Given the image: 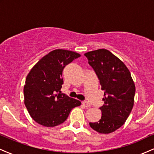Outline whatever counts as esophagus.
Listing matches in <instances>:
<instances>
[{"mask_svg":"<svg viewBox=\"0 0 154 154\" xmlns=\"http://www.w3.org/2000/svg\"><path fill=\"white\" fill-rule=\"evenodd\" d=\"M82 104L83 106H84L85 107H87V108L91 107V103H89L87 101H82Z\"/></svg>","mask_w":154,"mask_h":154,"instance_id":"obj_1","label":"esophagus"}]
</instances>
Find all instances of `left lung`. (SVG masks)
I'll return each instance as SVG.
<instances>
[{
  "label": "left lung",
  "mask_w": 154,
  "mask_h": 154,
  "mask_svg": "<svg viewBox=\"0 0 154 154\" xmlns=\"http://www.w3.org/2000/svg\"><path fill=\"white\" fill-rule=\"evenodd\" d=\"M84 55L104 91V104L100 108L101 119L90 122V126L99 133H111L122 126L131 112L135 83L126 65L109 51L98 49Z\"/></svg>",
  "instance_id": "1"
}]
</instances>
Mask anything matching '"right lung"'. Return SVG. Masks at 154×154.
Masks as SVG:
<instances>
[{
  "instance_id": "1",
  "label": "right lung",
  "mask_w": 154,
  "mask_h": 154,
  "mask_svg": "<svg viewBox=\"0 0 154 154\" xmlns=\"http://www.w3.org/2000/svg\"><path fill=\"white\" fill-rule=\"evenodd\" d=\"M80 56L74 51L56 49L43 56L26 76L24 86V104L37 123L53 128L66 121L78 100L61 93L63 68Z\"/></svg>"
}]
</instances>
